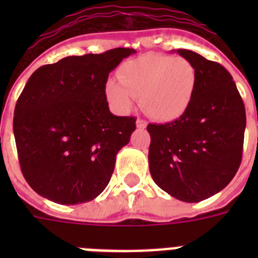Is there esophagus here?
I'll use <instances>...</instances> for the list:
<instances>
[{"mask_svg":"<svg viewBox=\"0 0 258 258\" xmlns=\"http://www.w3.org/2000/svg\"><path fill=\"white\" fill-rule=\"evenodd\" d=\"M147 125V121L142 120V119H137V127L138 128H146Z\"/></svg>","mask_w":258,"mask_h":258,"instance_id":"34e87169","label":"esophagus"}]
</instances>
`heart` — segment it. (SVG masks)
Masks as SVG:
<instances>
[{
    "mask_svg": "<svg viewBox=\"0 0 258 258\" xmlns=\"http://www.w3.org/2000/svg\"><path fill=\"white\" fill-rule=\"evenodd\" d=\"M119 80L105 83V95L117 112L133 107L141 97V107L158 121L179 119L192 100L197 88L196 67L187 58L165 54H146L125 62Z\"/></svg>",
    "mask_w": 258,
    "mask_h": 258,
    "instance_id": "heart-1",
    "label": "heart"
}]
</instances>
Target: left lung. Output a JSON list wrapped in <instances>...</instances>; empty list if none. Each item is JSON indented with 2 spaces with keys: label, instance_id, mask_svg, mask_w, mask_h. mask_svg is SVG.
<instances>
[{
  "label": "left lung",
  "instance_id": "8db88e82",
  "mask_svg": "<svg viewBox=\"0 0 258 258\" xmlns=\"http://www.w3.org/2000/svg\"><path fill=\"white\" fill-rule=\"evenodd\" d=\"M197 71L187 111L174 121L149 124V166L154 182L183 202L214 196L236 175L246 127L244 101L232 75L216 61L176 49Z\"/></svg>",
  "mask_w": 258,
  "mask_h": 258
}]
</instances>
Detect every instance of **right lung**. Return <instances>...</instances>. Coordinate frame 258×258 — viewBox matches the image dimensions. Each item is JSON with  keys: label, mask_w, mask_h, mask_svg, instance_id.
I'll use <instances>...</instances> for the list:
<instances>
[{"label": "right lung", "mask_w": 258, "mask_h": 258, "mask_svg": "<svg viewBox=\"0 0 258 258\" xmlns=\"http://www.w3.org/2000/svg\"><path fill=\"white\" fill-rule=\"evenodd\" d=\"M135 49L70 56L40 67L18 97L13 133L26 182L44 198L78 205L108 184L135 117L115 116L105 96L111 71Z\"/></svg>", "instance_id": "add662e5"}]
</instances>
